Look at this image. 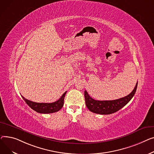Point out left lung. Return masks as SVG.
<instances>
[{
  "label": "left lung",
  "mask_w": 154,
  "mask_h": 154,
  "mask_svg": "<svg viewBox=\"0 0 154 154\" xmlns=\"http://www.w3.org/2000/svg\"><path fill=\"white\" fill-rule=\"evenodd\" d=\"M137 83H136L133 91L129 95L118 99L111 101L95 100L91 96H89L86 91H85V103L88 109L90 111L99 114H110L117 112L127 104L133 97L136 91Z\"/></svg>",
  "instance_id": "obj_1"
}]
</instances>
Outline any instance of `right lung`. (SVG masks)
<instances>
[{
    "label": "right lung",
    "mask_w": 154,
    "mask_h": 154,
    "mask_svg": "<svg viewBox=\"0 0 154 154\" xmlns=\"http://www.w3.org/2000/svg\"><path fill=\"white\" fill-rule=\"evenodd\" d=\"M66 93V91L63 93V94L61 96V97L58 101L51 103H35L25 99L22 96V97L23 99V100L25 101V103L35 111L42 114H50L56 112L60 111L63 107V104H64V98Z\"/></svg>",
    "instance_id": "obj_1"
}]
</instances>
